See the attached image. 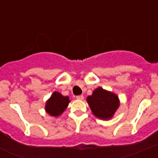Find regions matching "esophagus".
Returning <instances> with one entry per match:
<instances>
[{"mask_svg": "<svg viewBox=\"0 0 158 158\" xmlns=\"http://www.w3.org/2000/svg\"><path fill=\"white\" fill-rule=\"evenodd\" d=\"M76 98L78 100H83L84 99V96L83 95H78V96H76Z\"/></svg>", "mask_w": 158, "mask_h": 158, "instance_id": "esophagus-1", "label": "esophagus"}]
</instances>
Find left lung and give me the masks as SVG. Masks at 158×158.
Listing matches in <instances>:
<instances>
[{"instance_id": "1", "label": "left lung", "mask_w": 158, "mask_h": 158, "mask_svg": "<svg viewBox=\"0 0 158 158\" xmlns=\"http://www.w3.org/2000/svg\"><path fill=\"white\" fill-rule=\"evenodd\" d=\"M87 101L94 115L102 120L112 117L120 105L115 94L102 88L95 89L91 96L87 98Z\"/></svg>"}]
</instances>
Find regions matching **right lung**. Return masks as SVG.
Listing matches in <instances>:
<instances>
[{"instance_id": "obj_1", "label": "right lung", "mask_w": 158, "mask_h": 158, "mask_svg": "<svg viewBox=\"0 0 158 158\" xmlns=\"http://www.w3.org/2000/svg\"><path fill=\"white\" fill-rule=\"evenodd\" d=\"M69 102V97L62 96L58 92H55L46 103V110L49 115L57 116L66 109Z\"/></svg>"}]
</instances>
